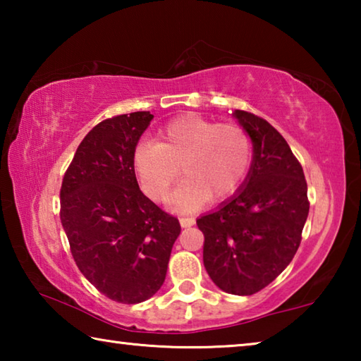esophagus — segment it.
Here are the masks:
<instances>
[{"label":"esophagus","instance_id":"1","mask_svg":"<svg viewBox=\"0 0 361 361\" xmlns=\"http://www.w3.org/2000/svg\"><path fill=\"white\" fill-rule=\"evenodd\" d=\"M194 223H195V219H194V218H186V216L180 218V224H181V228H191V226H194Z\"/></svg>","mask_w":361,"mask_h":361}]
</instances>
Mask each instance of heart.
I'll use <instances>...</instances> for the list:
<instances>
[{
  "mask_svg": "<svg viewBox=\"0 0 361 361\" xmlns=\"http://www.w3.org/2000/svg\"><path fill=\"white\" fill-rule=\"evenodd\" d=\"M252 156V140L242 126L216 124L188 113L169 121L157 132L156 145L138 146L133 169L145 192L164 202L181 167L186 180L176 189L173 207L192 212L210 197L221 202L239 191L248 176Z\"/></svg>",
  "mask_w": 361,
  "mask_h": 361,
  "instance_id": "heart-1",
  "label": "heart"
}]
</instances>
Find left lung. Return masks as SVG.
Segmentation results:
<instances>
[{"label": "left lung", "instance_id": "1", "mask_svg": "<svg viewBox=\"0 0 361 361\" xmlns=\"http://www.w3.org/2000/svg\"><path fill=\"white\" fill-rule=\"evenodd\" d=\"M253 143L243 186L197 219L204 266L218 288L248 296L274 282L301 243L309 215L307 183L286 140L266 119L235 109Z\"/></svg>", "mask_w": 361, "mask_h": 361}]
</instances>
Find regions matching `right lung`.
Here are the masks:
<instances>
[{"mask_svg":"<svg viewBox=\"0 0 361 361\" xmlns=\"http://www.w3.org/2000/svg\"><path fill=\"white\" fill-rule=\"evenodd\" d=\"M149 111L97 124L78 146L60 189V219L82 276L122 304L149 299L166 280L180 223L140 191L133 154Z\"/></svg>","mask_w":361,"mask_h":361,"instance_id":"add662e5","label":"right lung"}]
</instances>
